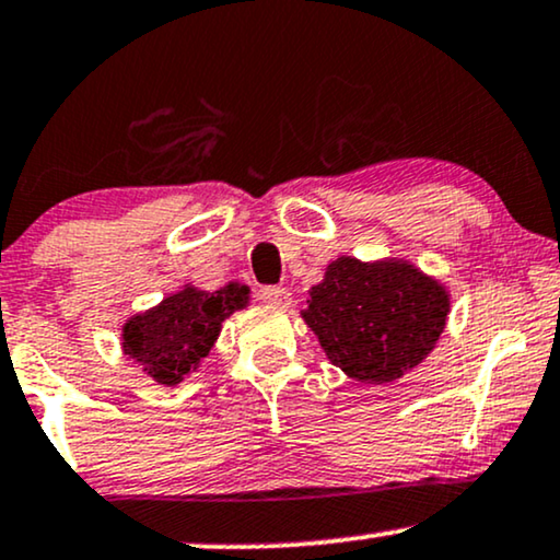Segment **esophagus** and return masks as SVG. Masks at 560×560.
I'll return each instance as SVG.
<instances>
[{"instance_id": "esophagus-1", "label": "esophagus", "mask_w": 560, "mask_h": 560, "mask_svg": "<svg viewBox=\"0 0 560 560\" xmlns=\"http://www.w3.org/2000/svg\"><path fill=\"white\" fill-rule=\"evenodd\" d=\"M260 300L271 307H289L292 304V294L284 287H264L260 289Z\"/></svg>"}]
</instances>
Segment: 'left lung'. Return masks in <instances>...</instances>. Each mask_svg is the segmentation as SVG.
I'll list each match as a JSON object with an SVG mask.
<instances>
[{
    "label": "left lung",
    "mask_w": 560,
    "mask_h": 560,
    "mask_svg": "<svg viewBox=\"0 0 560 560\" xmlns=\"http://www.w3.org/2000/svg\"><path fill=\"white\" fill-rule=\"evenodd\" d=\"M300 315L346 377L385 385L434 351L447 325L450 292L410 260L341 256L310 289Z\"/></svg>",
    "instance_id": "left-lung-1"
}]
</instances>
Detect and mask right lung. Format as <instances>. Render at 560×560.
Listing matches in <instances>:
<instances>
[{"mask_svg":"<svg viewBox=\"0 0 560 560\" xmlns=\"http://www.w3.org/2000/svg\"><path fill=\"white\" fill-rule=\"evenodd\" d=\"M247 304L250 287L240 281H230L217 292L186 284L154 307L131 315L121 328V349L147 377L175 387L209 357L222 323Z\"/></svg>","mask_w":560,"mask_h":560,"instance_id":"right-lung-1","label":"right lung"}]
</instances>
